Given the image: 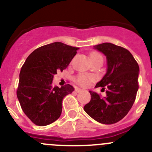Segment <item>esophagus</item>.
Masks as SVG:
<instances>
[{"label": "esophagus", "mask_w": 152, "mask_h": 152, "mask_svg": "<svg viewBox=\"0 0 152 152\" xmlns=\"http://www.w3.org/2000/svg\"><path fill=\"white\" fill-rule=\"evenodd\" d=\"M82 89H81V88H79V87H76V91L77 92V93H79V92H82Z\"/></svg>", "instance_id": "1"}]
</instances>
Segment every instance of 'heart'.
Segmentation results:
<instances>
[{
    "mask_svg": "<svg viewBox=\"0 0 152 152\" xmlns=\"http://www.w3.org/2000/svg\"><path fill=\"white\" fill-rule=\"evenodd\" d=\"M99 58H102V56L99 53H92L91 56H90V59H91V61L96 60V59H99ZM92 77L90 76H88V75L86 74H79V76L76 77V82H77V84H79V85L81 86H87L90 83V82L91 81Z\"/></svg>",
    "mask_w": 152,
    "mask_h": 152,
    "instance_id": "1",
    "label": "heart"
}]
</instances>
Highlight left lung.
Returning <instances> with one entry per match:
<instances>
[{"instance_id": "1", "label": "left lung", "mask_w": 152, "mask_h": 152, "mask_svg": "<svg viewBox=\"0 0 152 152\" xmlns=\"http://www.w3.org/2000/svg\"><path fill=\"white\" fill-rule=\"evenodd\" d=\"M93 48L107 58V72L96 85L104 90L106 86L107 96L102 98L95 92L89 91L91 100L84 110L99 123L115 124L126 115L135 100L138 90V64L127 49L113 43L104 42Z\"/></svg>"}]
</instances>
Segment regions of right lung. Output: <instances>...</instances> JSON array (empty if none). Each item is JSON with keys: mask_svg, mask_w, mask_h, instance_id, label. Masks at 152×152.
<instances>
[{"mask_svg": "<svg viewBox=\"0 0 152 152\" xmlns=\"http://www.w3.org/2000/svg\"><path fill=\"white\" fill-rule=\"evenodd\" d=\"M77 50L60 42L48 44L34 50L23 65L17 96L23 111L36 125H48L61 115L63 99L74 88L53 87V79L68 66Z\"/></svg>", "mask_w": 152, "mask_h": 152, "instance_id": "right-lung-1", "label": "right lung"}]
</instances>
